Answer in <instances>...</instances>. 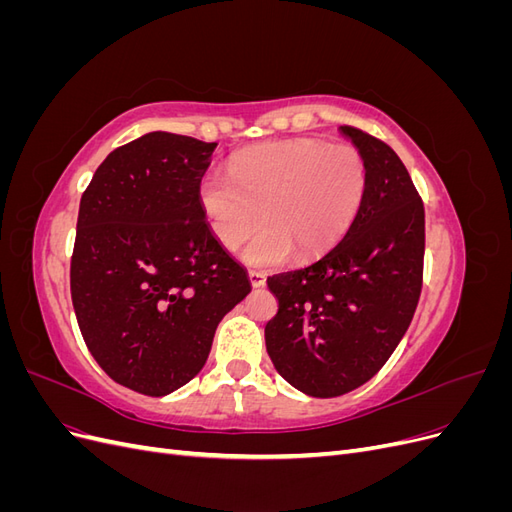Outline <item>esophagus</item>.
<instances>
[{"mask_svg":"<svg viewBox=\"0 0 512 512\" xmlns=\"http://www.w3.org/2000/svg\"><path fill=\"white\" fill-rule=\"evenodd\" d=\"M247 277H250V284H252L254 288L265 286V282H267L265 273H260V271H250V273H247Z\"/></svg>","mask_w":512,"mask_h":512,"instance_id":"1","label":"esophagus"}]
</instances>
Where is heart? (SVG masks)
<instances>
[{
	"mask_svg": "<svg viewBox=\"0 0 512 512\" xmlns=\"http://www.w3.org/2000/svg\"><path fill=\"white\" fill-rule=\"evenodd\" d=\"M365 188L367 164L354 145L288 138L239 151L228 175L207 173L198 183V203L226 250H237L260 220L243 258L273 267L290 252L314 256L342 237Z\"/></svg>",
	"mask_w": 512,
	"mask_h": 512,
	"instance_id": "b5f03b06",
	"label": "heart"
}]
</instances>
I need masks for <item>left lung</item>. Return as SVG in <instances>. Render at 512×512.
Listing matches in <instances>:
<instances>
[{"label": "left lung", "instance_id": "obj_1", "mask_svg": "<svg viewBox=\"0 0 512 512\" xmlns=\"http://www.w3.org/2000/svg\"><path fill=\"white\" fill-rule=\"evenodd\" d=\"M367 164V188L344 239L312 265L271 275L277 314L267 352L280 376L312 397L374 378L408 331L423 288L425 207L397 153L342 126Z\"/></svg>", "mask_w": 512, "mask_h": 512}]
</instances>
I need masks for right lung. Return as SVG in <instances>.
I'll use <instances>...</instances> for the list:
<instances>
[{"label":"right lung","instance_id":"add662e5","mask_svg":"<svg viewBox=\"0 0 512 512\" xmlns=\"http://www.w3.org/2000/svg\"><path fill=\"white\" fill-rule=\"evenodd\" d=\"M215 145L149 132L108 153L81 196L76 322L106 374L149 397L203 369L220 320L252 290L198 203Z\"/></svg>","mask_w":512,"mask_h":512}]
</instances>
